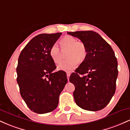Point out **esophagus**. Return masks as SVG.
<instances>
[{"instance_id":"esophagus-1","label":"esophagus","mask_w":130,"mask_h":130,"mask_svg":"<svg viewBox=\"0 0 130 130\" xmlns=\"http://www.w3.org/2000/svg\"><path fill=\"white\" fill-rule=\"evenodd\" d=\"M67 79H68V80H69V77L70 76V73H67Z\"/></svg>"}]
</instances>
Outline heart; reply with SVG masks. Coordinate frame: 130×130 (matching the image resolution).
Masks as SVG:
<instances>
[{
  "mask_svg": "<svg viewBox=\"0 0 130 130\" xmlns=\"http://www.w3.org/2000/svg\"><path fill=\"white\" fill-rule=\"evenodd\" d=\"M60 45L63 51L68 50L67 57L69 59L62 62L57 68L59 70L71 72L78 65V60L83 61L87 54V50L85 44L81 41L71 36H66L60 41ZM50 56L55 63L61 62V51L57 44H54L51 47Z\"/></svg>",
  "mask_w": 130,
  "mask_h": 130,
  "instance_id": "obj_1",
  "label": "heart"
}]
</instances>
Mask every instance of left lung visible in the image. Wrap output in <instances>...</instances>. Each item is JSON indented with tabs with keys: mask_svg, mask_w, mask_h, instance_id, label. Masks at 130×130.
<instances>
[{
	"mask_svg": "<svg viewBox=\"0 0 130 130\" xmlns=\"http://www.w3.org/2000/svg\"><path fill=\"white\" fill-rule=\"evenodd\" d=\"M68 34L79 38L87 50L84 61L70 77V82L75 87L74 101L83 109H102L108 105L116 92L118 65L114 51L93 31Z\"/></svg>",
	"mask_w": 130,
	"mask_h": 130,
	"instance_id": "1",
	"label": "left lung"
}]
</instances>
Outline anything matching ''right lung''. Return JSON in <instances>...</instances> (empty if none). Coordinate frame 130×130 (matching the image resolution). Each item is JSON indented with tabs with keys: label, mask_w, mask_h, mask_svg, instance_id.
I'll use <instances>...</instances> for the list:
<instances>
[{
	"label": "right lung",
	"mask_w": 130,
	"mask_h": 130,
	"mask_svg": "<svg viewBox=\"0 0 130 130\" xmlns=\"http://www.w3.org/2000/svg\"><path fill=\"white\" fill-rule=\"evenodd\" d=\"M62 33L42 34L33 38L22 50L16 68L21 95L31 111L45 114L54 111L68 79L65 71L56 68L51 47Z\"/></svg>",
	"instance_id": "right-lung-1"
}]
</instances>
